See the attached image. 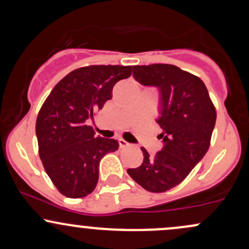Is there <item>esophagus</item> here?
<instances>
[{"label": "esophagus", "mask_w": 249, "mask_h": 249, "mask_svg": "<svg viewBox=\"0 0 249 249\" xmlns=\"http://www.w3.org/2000/svg\"><path fill=\"white\" fill-rule=\"evenodd\" d=\"M118 142H119V146H121V147H127V146H130V144H128L127 142H125L123 138H119V139H118Z\"/></svg>", "instance_id": "esophagus-1"}]
</instances>
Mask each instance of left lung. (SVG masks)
<instances>
[{
  "label": "left lung",
  "mask_w": 249,
  "mask_h": 249,
  "mask_svg": "<svg viewBox=\"0 0 249 249\" xmlns=\"http://www.w3.org/2000/svg\"><path fill=\"white\" fill-rule=\"evenodd\" d=\"M133 78L159 91L162 147L150 156L142 147L144 160L128 176L148 192H166L179 185L204 158L210 147L216 112L206 85L199 77L172 64L133 67Z\"/></svg>",
  "instance_id": "1"
}]
</instances>
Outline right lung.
I'll list each match as a JSON object with an SVG mask.
<instances>
[{"instance_id": "add662e5", "label": "right lung", "mask_w": 249, "mask_h": 249, "mask_svg": "<svg viewBox=\"0 0 249 249\" xmlns=\"http://www.w3.org/2000/svg\"><path fill=\"white\" fill-rule=\"evenodd\" d=\"M131 72L132 68L123 65L79 68L57 83L42 105L36 121L39 158L63 196L83 198L92 192L101 159L118 150V142L96 136L87 121L112 98L116 83Z\"/></svg>"}]
</instances>
